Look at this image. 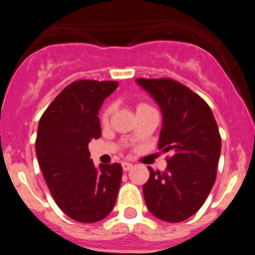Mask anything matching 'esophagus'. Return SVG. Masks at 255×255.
Here are the masks:
<instances>
[{
	"mask_svg": "<svg viewBox=\"0 0 255 255\" xmlns=\"http://www.w3.org/2000/svg\"><path fill=\"white\" fill-rule=\"evenodd\" d=\"M121 166H123L124 171H129L130 168L132 167V164L130 163V162H123V163H121Z\"/></svg>",
	"mask_w": 255,
	"mask_h": 255,
	"instance_id": "1",
	"label": "esophagus"
}]
</instances>
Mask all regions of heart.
<instances>
[{
    "label": "heart",
    "instance_id": "obj_1",
    "mask_svg": "<svg viewBox=\"0 0 255 255\" xmlns=\"http://www.w3.org/2000/svg\"><path fill=\"white\" fill-rule=\"evenodd\" d=\"M148 108H153L149 103L147 102H139L136 105V112L141 111V110H148ZM112 112H114V106L111 103H107L105 107L102 108V111H101V123L106 124L108 120H110V117H111Z\"/></svg>",
    "mask_w": 255,
    "mask_h": 255
}]
</instances>
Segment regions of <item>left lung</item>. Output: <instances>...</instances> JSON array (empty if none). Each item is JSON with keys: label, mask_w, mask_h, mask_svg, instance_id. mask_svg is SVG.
I'll list each match as a JSON object with an SVG mask.
<instances>
[{"label": "left lung", "mask_w": 255, "mask_h": 255, "mask_svg": "<svg viewBox=\"0 0 255 255\" xmlns=\"http://www.w3.org/2000/svg\"><path fill=\"white\" fill-rule=\"evenodd\" d=\"M163 114L158 149L164 171L149 170L143 185L148 209L166 222H181L197 213L213 188L221 153V135L211 107L190 88L171 78L136 79Z\"/></svg>", "instance_id": "obj_1"}]
</instances>
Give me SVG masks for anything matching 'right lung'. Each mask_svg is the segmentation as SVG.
I'll return each mask as SVG.
<instances>
[{"instance_id":"obj_1","label":"right lung","mask_w":255,"mask_h":255,"mask_svg":"<svg viewBox=\"0 0 255 255\" xmlns=\"http://www.w3.org/2000/svg\"><path fill=\"white\" fill-rule=\"evenodd\" d=\"M117 82L76 80L64 88L38 124L35 153L56 204L70 218L93 224L110 215L121 184L120 163L100 164L88 150L100 138L98 111Z\"/></svg>"}]
</instances>
